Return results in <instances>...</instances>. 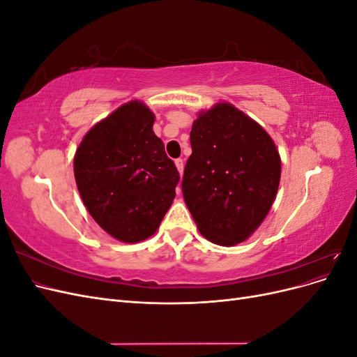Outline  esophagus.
Here are the masks:
<instances>
[{
  "label": "esophagus",
  "mask_w": 357,
  "mask_h": 357,
  "mask_svg": "<svg viewBox=\"0 0 357 357\" xmlns=\"http://www.w3.org/2000/svg\"><path fill=\"white\" fill-rule=\"evenodd\" d=\"M176 167H177L180 174H183V169H185V160H183V159H176Z\"/></svg>",
  "instance_id": "esophagus-1"
}]
</instances>
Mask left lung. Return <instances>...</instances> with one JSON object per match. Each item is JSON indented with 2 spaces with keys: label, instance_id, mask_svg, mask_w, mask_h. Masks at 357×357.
I'll use <instances>...</instances> for the list:
<instances>
[{
  "label": "left lung",
  "instance_id": "obj_1",
  "mask_svg": "<svg viewBox=\"0 0 357 357\" xmlns=\"http://www.w3.org/2000/svg\"><path fill=\"white\" fill-rule=\"evenodd\" d=\"M181 190L199 232L214 244L247 240L275 199L282 162L265 129L231 104L201 113L190 131Z\"/></svg>",
  "mask_w": 357,
  "mask_h": 357
}]
</instances>
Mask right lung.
<instances>
[{"instance_id": "right-lung-1", "label": "right lung", "mask_w": 357, "mask_h": 357, "mask_svg": "<svg viewBox=\"0 0 357 357\" xmlns=\"http://www.w3.org/2000/svg\"><path fill=\"white\" fill-rule=\"evenodd\" d=\"M153 122L143 102H128L96 123L74 156L84 207L105 232L125 243L156 232L180 180Z\"/></svg>"}]
</instances>
